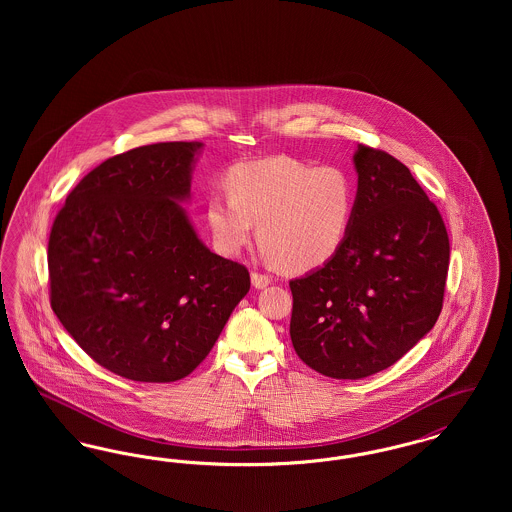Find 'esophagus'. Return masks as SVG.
I'll list each match as a JSON object with an SVG mask.
<instances>
[{"mask_svg":"<svg viewBox=\"0 0 512 512\" xmlns=\"http://www.w3.org/2000/svg\"><path fill=\"white\" fill-rule=\"evenodd\" d=\"M270 282H272V278H270L268 274H261V272H251V284H253V288H257V290H263V288H267Z\"/></svg>","mask_w":512,"mask_h":512,"instance_id":"esophagus-1","label":"esophagus"}]
</instances>
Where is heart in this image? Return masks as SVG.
<instances>
[{
	"mask_svg": "<svg viewBox=\"0 0 512 512\" xmlns=\"http://www.w3.org/2000/svg\"><path fill=\"white\" fill-rule=\"evenodd\" d=\"M228 194L207 199V224L222 253L234 255L253 238L290 272L326 265L347 238L353 178L338 167H313L292 157H272L234 167Z\"/></svg>",
	"mask_w": 512,
	"mask_h": 512,
	"instance_id": "1",
	"label": "heart"
}]
</instances>
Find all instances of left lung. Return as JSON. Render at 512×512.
<instances>
[{"instance_id": "obj_1", "label": "left lung", "mask_w": 512, "mask_h": 512, "mask_svg": "<svg viewBox=\"0 0 512 512\" xmlns=\"http://www.w3.org/2000/svg\"><path fill=\"white\" fill-rule=\"evenodd\" d=\"M353 163L359 184L345 242L290 282L293 349L338 380L388 368L434 328L449 268L445 224L411 171L363 144Z\"/></svg>"}]
</instances>
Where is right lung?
<instances>
[{"instance_id":"obj_1","label":"right lung","mask_w":512,"mask_h":512,"mask_svg":"<svg viewBox=\"0 0 512 512\" xmlns=\"http://www.w3.org/2000/svg\"><path fill=\"white\" fill-rule=\"evenodd\" d=\"M201 147L165 142L103 161L51 226L53 313L98 365L134 382L186 378L251 286L244 265L197 238L180 205Z\"/></svg>"}]
</instances>
